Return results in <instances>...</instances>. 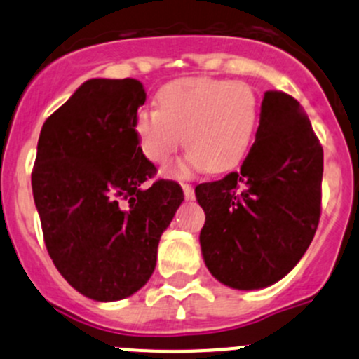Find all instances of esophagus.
Returning <instances> with one entry per match:
<instances>
[{
    "mask_svg": "<svg viewBox=\"0 0 359 359\" xmlns=\"http://www.w3.org/2000/svg\"><path fill=\"white\" fill-rule=\"evenodd\" d=\"M182 189H184V196H186V200H193L194 187L191 186V184H182Z\"/></svg>",
    "mask_w": 359,
    "mask_h": 359,
    "instance_id": "1",
    "label": "esophagus"
}]
</instances>
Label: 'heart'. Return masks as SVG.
I'll use <instances>...</instances> for the list:
<instances>
[{
  "mask_svg": "<svg viewBox=\"0 0 359 359\" xmlns=\"http://www.w3.org/2000/svg\"><path fill=\"white\" fill-rule=\"evenodd\" d=\"M156 100L159 111L137 112L133 132L144 156L158 165L177 153L184 135L189 153L166 170L170 175L194 168L227 172L245 158L259 121V100L247 83L177 79L159 90Z\"/></svg>",
  "mask_w": 359,
  "mask_h": 359,
  "instance_id": "b5f03b06",
  "label": "heart"
}]
</instances>
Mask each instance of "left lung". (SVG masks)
<instances>
[{"instance_id": "obj_1", "label": "left lung", "mask_w": 359, "mask_h": 359, "mask_svg": "<svg viewBox=\"0 0 359 359\" xmlns=\"http://www.w3.org/2000/svg\"><path fill=\"white\" fill-rule=\"evenodd\" d=\"M323 147L300 104L264 93L255 142L240 172L196 186L210 273L236 290L276 283L297 266L321 215Z\"/></svg>"}]
</instances>
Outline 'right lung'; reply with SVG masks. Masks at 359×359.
Listing matches in <instances>:
<instances>
[{
	"label": "right lung",
	"instance_id": "1",
	"mask_svg": "<svg viewBox=\"0 0 359 359\" xmlns=\"http://www.w3.org/2000/svg\"><path fill=\"white\" fill-rule=\"evenodd\" d=\"M146 102L137 79H88L43 123L32 196L50 259L79 293L121 300L156 267L184 191L158 179L133 132Z\"/></svg>",
	"mask_w": 359,
	"mask_h": 359
}]
</instances>
